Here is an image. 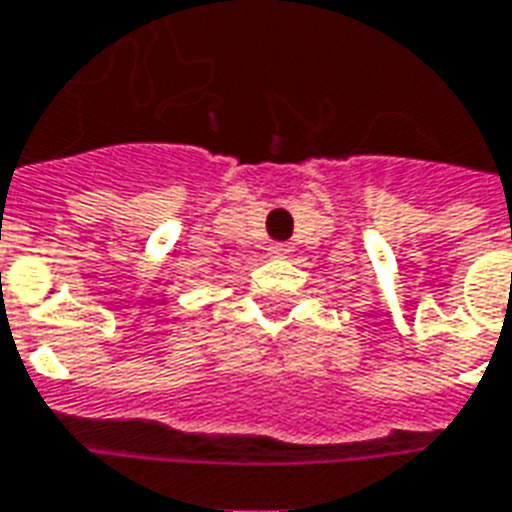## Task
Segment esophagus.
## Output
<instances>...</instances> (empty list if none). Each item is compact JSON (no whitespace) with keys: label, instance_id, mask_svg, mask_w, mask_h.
Here are the masks:
<instances>
[{"label":"esophagus","instance_id":"1","mask_svg":"<svg viewBox=\"0 0 512 512\" xmlns=\"http://www.w3.org/2000/svg\"><path fill=\"white\" fill-rule=\"evenodd\" d=\"M267 251H270V256H275V259H286L288 253H291V245H288V242H272Z\"/></svg>","mask_w":512,"mask_h":512}]
</instances>
